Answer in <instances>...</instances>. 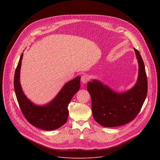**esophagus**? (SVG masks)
<instances>
[{"instance_id":"esophagus-1","label":"esophagus","mask_w":160,"mask_h":160,"mask_svg":"<svg viewBox=\"0 0 160 160\" xmlns=\"http://www.w3.org/2000/svg\"><path fill=\"white\" fill-rule=\"evenodd\" d=\"M89 80V77L87 75H83L81 77V82L83 83H86Z\"/></svg>"}]
</instances>
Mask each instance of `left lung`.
Masks as SVG:
<instances>
[{"mask_svg":"<svg viewBox=\"0 0 160 160\" xmlns=\"http://www.w3.org/2000/svg\"><path fill=\"white\" fill-rule=\"evenodd\" d=\"M133 49L139 63V75L132 88L118 93L96 80L87 83L93 117L103 127H119L131 122L138 115L146 99L148 80L145 66L139 52Z\"/></svg>","mask_w":160,"mask_h":160,"instance_id":"8db88e82","label":"left lung"}]
</instances>
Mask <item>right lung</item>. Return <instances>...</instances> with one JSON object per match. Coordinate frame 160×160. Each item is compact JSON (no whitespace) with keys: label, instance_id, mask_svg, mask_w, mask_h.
I'll list each match as a JSON object with an SVG mask.
<instances>
[{"label":"right lung","instance_id":"right-lung-1","mask_svg":"<svg viewBox=\"0 0 160 160\" xmlns=\"http://www.w3.org/2000/svg\"><path fill=\"white\" fill-rule=\"evenodd\" d=\"M22 56L23 54L22 53L14 78L15 94L21 111L27 121L34 127L47 131L56 130L62 126L68 120L69 114L68 106L80 88V77L66 83L50 102L43 106H37L27 98L20 84V69Z\"/></svg>","mask_w":160,"mask_h":160}]
</instances>
